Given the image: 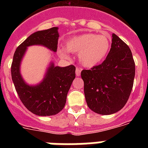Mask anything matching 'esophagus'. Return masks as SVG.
<instances>
[{"label": "esophagus", "instance_id": "34e87169", "mask_svg": "<svg viewBox=\"0 0 148 148\" xmlns=\"http://www.w3.org/2000/svg\"><path fill=\"white\" fill-rule=\"evenodd\" d=\"M75 74H76L77 76H79L81 74V69L80 68L77 67L76 69H75Z\"/></svg>", "mask_w": 148, "mask_h": 148}]
</instances>
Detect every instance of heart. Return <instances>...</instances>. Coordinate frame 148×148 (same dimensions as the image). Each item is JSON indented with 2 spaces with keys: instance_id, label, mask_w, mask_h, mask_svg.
Masks as SVG:
<instances>
[{
  "instance_id": "heart-1",
  "label": "heart",
  "mask_w": 148,
  "mask_h": 148,
  "mask_svg": "<svg viewBox=\"0 0 148 148\" xmlns=\"http://www.w3.org/2000/svg\"><path fill=\"white\" fill-rule=\"evenodd\" d=\"M111 42L105 35L84 33L75 35L66 40L65 47L68 52L78 53V61L84 67L92 68L105 60L110 49ZM58 54L63 58L67 57L64 49H59Z\"/></svg>"
}]
</instances>
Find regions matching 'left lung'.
<instances>
[{"label": "left lung", "instance_id": "left-lung-1", "mask_svg": "<svg viewBox=\"0 0 148 148\" xmlns=\"http://www.w3.org/2000/svg\"><path fill=\"white\" fill-rule=\"evenodd\" d=\"M87 106L93 112L110 115L127 101L135 77V63L130 49L116 34L110 50L100 65L81 73Z\"/></svg>", "mask_w": 148, "mask_h": 148}]
</instances>
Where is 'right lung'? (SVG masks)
Returning a JSON list of instances; mask_svg holds the SVG:
<instances>
[{
    "mask_svg": "<svg viewBox=\"0 0 148 148\" xmlns=\"http://www.w3.org/2000/svg\"><path fill=\"white\" fill-rule=\"evenodd\" d=\"M58 38V27L34 32L17 48L13 56L11 73L15 90L23 105L37 116H53L64 108L66 95L75 78V67L73 65L55 66L51 61L43 80L30 85L21 74V64L30 46H43L56 53Z\"/></svg>",
    "mask_w": 148,
    "mask_h": 148,
    "instance_id": "1",
    "label": "right lung"
}]
</instances>
